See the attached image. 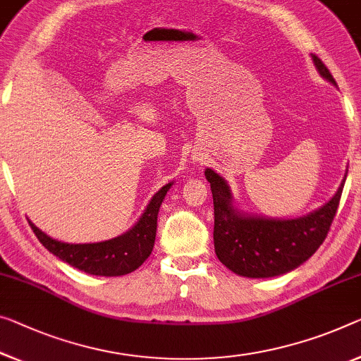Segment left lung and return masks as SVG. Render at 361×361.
<instances>
[{"label": "left lung", "instance_id": "obj_1", "mask_svg": "<svg viewBox=\"0 0 361 361\" xmlns=\"http://www.w3.org/2000/svg\"><path fill=\"white\" fill-rule=\"evenodd\" d=\"M313 63L336 85L323 61L313 56ZM204 176L213 192L214 252L221 263L245 277L279 276L307 262L328 237L345 184L342 180L336 195L314 213L297 219H266L237 213L223 177L213 169L204 171Z\"/></svg>", "mask_w": 361, "mask_h": 361}]
</instances>
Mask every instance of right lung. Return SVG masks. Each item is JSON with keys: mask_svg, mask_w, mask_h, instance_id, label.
<instances>
[{"mask_svg": "<svg viewBox=\"0 0 361 361\" xmlns=\"http://www.w3.org/2000/svg\"><path fill=\"white\" fill-rule=\"evenodd\" d=\"M173 184H166L161 190L154 193L148 203L145 213L138 223L124 235L98 243H64L48 237L30 221L33 234L59 259L74 268L95 276H123L135 271L149 257L157 237L158 212L166 193Z\"/></svg>", "mask_w": 361, "mask_h": 361, "instance_id": "1", "label": "right lung"}]
</instances>
